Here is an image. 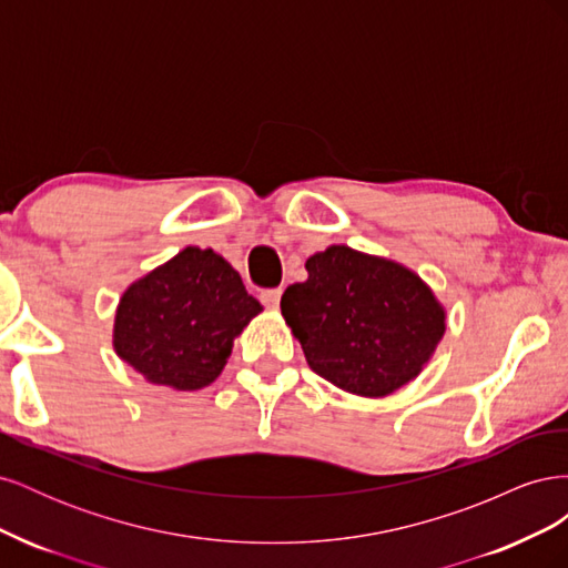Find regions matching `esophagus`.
<instances>
[{
	"label": "esophagus",
	"mask_w": 568,
	"mask_h": 568,
	"mask_svg": "<svg viewBox=\"0 0 568 568\" xmlns=\"http://www.w3.org/2000/svg\"><path fill=\"white\" fill-rule=\"evenodd\" d=\"M261 301L267 307H277L282 301V286H274V288H263L261 291Z\"/></svg>",
	"instance_id": "1"
}]
</instances>
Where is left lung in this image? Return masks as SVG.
<instances>
[{
  "mask_svg": "<svg viewBox=\"0 0 568 568\" xmlns=\"http://www.w3.org/2000/svg\"><path fill=\"white\" fill-rule=\"evenodd\" d=\"M307 280L282 296V315L322 379L357 395H386L422 372L445 313L415 272L329 246L307 257Z\"/></svg>",
  "mask_w": 568,
  "mask_h": 568,
  "instance_id": "left-lung-1",
  "label": "left lung"
}]
</instances>
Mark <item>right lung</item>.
Returning a JSON list of instances; mask_svg holds the SVG:
<instances>
[{"label":"right lung","instance_id":"obj_1","mask_svg":"<svg viewBox=\"0 0 568 568\" xmlns=\"http://www.w3.org/2000/svg\"><path fill=\"white\" fill-rule=\"evenodd\" d=\"M261 311L225 257L186 246L125 291L113 346L151 384L196 390L217 379L234 336Z\"/></svg>","mask_w":568,"mask_h":568}]
</instances>
